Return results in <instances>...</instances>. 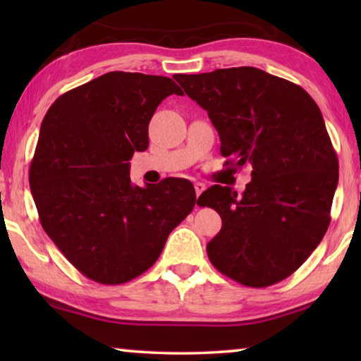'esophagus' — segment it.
<instances>
[{
	"label": "esophagus",
	"instance_id": "34e87169",
	"mask_svg": "<svg viewBox=\"0 0 361 361\" xmlns=\"http://www.w3.org/2000/svg\"><path fill=\"white\" fill-rule=\"evenodd\" d=\"M194 189H195V195L199 197V195L205 191V185L202 181H197V183H194Z\"/></svg>",
	"mask_w": 361,
	"mask_h": 361
}]
</instances>
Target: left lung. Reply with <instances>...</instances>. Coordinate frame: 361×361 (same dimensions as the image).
<instances>
[{
  "label": "left lung",
  "mask_w": 361,
  "mask_h": 361,
  "mask_svg": "<svg viewBox=\"0 0 361 361\" xmlns=\"http://www.w3.org/2000/svg\"><path fill=\"white\" fill-rule=\"evenodd\" d=\"M173 78L209 113L226 166L253 169L240 195L215 185L197 200L223 221L209 259L245 286L282 282L331 221L339 164L320 108L301 85L253 66Z\"/></svg>",
  "instance_id": "1"
}]
</instances>
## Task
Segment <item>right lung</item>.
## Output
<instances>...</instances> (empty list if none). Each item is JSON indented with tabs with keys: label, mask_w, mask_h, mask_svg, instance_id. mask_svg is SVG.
Returning a JSON list of instances; mask_svg holds the SVG:
<instances>
[{
	"label": "right lung",
	"mask_w": 361,
	"mask_h": 361,
	"mask_svg": "<svg viewBox=\"0 0 361 361\" xmlns=\"http://www.w3.org/2000/svg\"><path fill=\"white\" fill-rule=\"evenodd\" d=\"M172 94L183 92L170 78L109 71L60 95L42 119L28 173L39 221L94 282L142 276L194 209L191 181L140 188L129 176L133 152L149 145L152 114Z\"/></svg>",
	"instance_id": "obj_1"
}]
</instances>
